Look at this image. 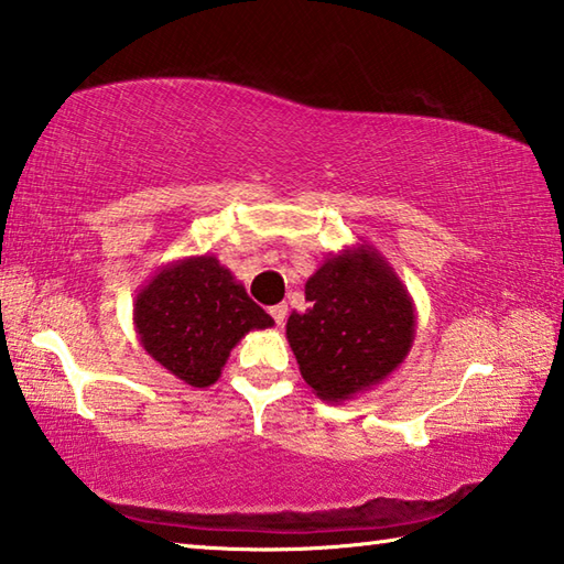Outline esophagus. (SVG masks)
<instances>
[{"label": "esophagus", "instance_id": "1", "mask_svg": "<svg viewBox=\"0 0 564 564\" xmlns=\"http://www.w3.org/2000/svg\"><path fill=\"white\" fill-rule=\"evenodd\" d=\"M270 316L274 318V324L282 326L284 318H286V304H274V306H270Z\"/></svg>", "mask_w": 564, "mask_h": 564}]
</instances>
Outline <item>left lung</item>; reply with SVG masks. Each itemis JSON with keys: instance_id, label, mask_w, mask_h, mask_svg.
<instances>
[{"instance_id": "left-lung-1", "label": "left lung", "mask_w": 564, "mask_h": 564, "mask_svg": "<svg viewBox=\"0 0 564 564\" xmlns=\"http://www.w3.org/2000/svg\"><path fill=\"white\" fill-rule=\"evenodd\" d=\"M306 312L286 318V341L318 400L364 395L405 364L414 302L382 254L356 242L332 252L304 284Z\"/></svg>"}]
</instances>
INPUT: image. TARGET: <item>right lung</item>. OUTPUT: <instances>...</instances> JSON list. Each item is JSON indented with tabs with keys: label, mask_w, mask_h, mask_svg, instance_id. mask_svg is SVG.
I'll return each instance as SVG.
<instances>
[{
	"label": "right lung",
	"mask_w": 564,
	"mask_h": 564,
	"mask_svg": "<svg viewBox=\"0 0 564 564\" xmlns=\"http://www.w3.org/2000/svg\"><path fill=\"white\" fill-rule=\"evenodd\" d=\"M132 318L147 354L191 388L214 386L240 338L274 324L208 252L162 264L137 290Z\"/></svg>",
	"instance_id": "right-lung-1"
}]
</instances>
